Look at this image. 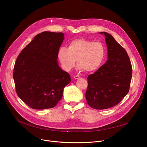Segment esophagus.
<instances>
[{
    "label": "esophagus",
    "mask_w": 147,
    "mask_h": 147,
    "mask_svg": "<svg viewBox=\"0 0 147 147\" xmlns=\"http://www.w3.org/2000/svg\"><path fill=\"white\" fill-rule=\"evenodd\" d=\"M80 76H74V79H80Z\"/></svg>",
    "instance_id": "esophagus-1"
}]
</instances>
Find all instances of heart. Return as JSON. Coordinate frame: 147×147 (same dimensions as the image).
<instances>
[{
  "label": "heart",
  "mask_w": 147,
  "mask_h": 147,
  "mask_svg": "<svg viewBox=\"0 0 147 147\" xmlns=\"http://www.w3.org/2000/svg\"><path fill=\"white\" fill-rule=\"evenodd\" d=\"M105 54V47L102 43L79 38L69 42L68 49L60 47L57 57L62 68L66 71L71 70L78 61L79 69L92 72L101 66Z\"/></svg>",
  "instance_id": "heart-1"
}]
</instances>
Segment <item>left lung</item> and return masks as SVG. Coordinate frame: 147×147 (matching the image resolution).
Segmentation results:
<instances>
[{"label": "left lung", "mask_w": 147, "mask_h": 147, "mask_svg": "<svg viewBox=\"0 0 147 147\" xmlns=\"http://www.w3.org/2000/svg\"><path fill=\"white\" fill-rule=\"evenodd\" d=\"M108 60L94 74L88 77L86 99L88 105L97 110L117 105L127 94L132 76V68L126 50L106 32Z\"/></svg>", "instance_id": "1"}]
</instances>
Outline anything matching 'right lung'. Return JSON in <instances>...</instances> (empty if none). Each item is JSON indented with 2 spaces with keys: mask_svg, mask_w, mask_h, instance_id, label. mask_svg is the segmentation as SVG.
<instances>
[{
  "mask_svg": "<svg viewBox=\"0 0 147 147\" xmlns=\"http://www.w3.org/2000/svg\"><path fill=\"white\" fill-rule=\"evenodd\" d=\"M63 33L44 32L36 35L15 61L13 78L19 98L33 109L55 107L71 82L69 74L58 63Z\"/></svg>",
  "mask_w": 147,
  "mask_h": 147,
  "instance_id": "obj_1",
  "label": "right lung"
}]
</instances>
